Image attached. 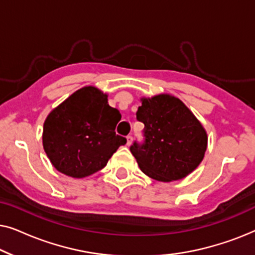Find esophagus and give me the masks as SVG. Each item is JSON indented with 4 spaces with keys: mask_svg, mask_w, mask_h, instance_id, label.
<instances>
[{
    "mask_svg": "<svg viewBox=\"0 0 255 255\" xmlns=\"http://www.w3.org/2000/svg\"><path fill=\"white\" fill-rule=\"evenodd\" d=\"M132 144V135H128L127 137V145L130 146Z\"/></svg>",
    "mask_w": 255,
    "mask_h": 255,
    "instance_id": "obj_1",
    "label": "esophagus"
}]
</instances>
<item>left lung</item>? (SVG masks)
<instances>
[{"mask_svg": "<svg viewBox=\"0 0 255 255\" xmlns=\"http://www.w3.org/2000/svg\"><path fill=\"white\" fill-rule=\"evenodd\" d=\"M137 120L142 122L144 144L130 151L146 175L161 182L183 179L204 158L208 134L180 99L169 94L141 97Z\"/></svg>", "mask_w": 255, "mask_h": 255, "instance_id": "1", "label": "left lung"}]
</instances>
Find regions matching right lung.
I'll list each match as a JSON object with an SVG mask.
<instances>
[{"label":"right lung","instance_id":"add662e5","mask_svg":"<svg viewBox=\"0 0 255 255\" xmlns=\"http://www.w3.org/2000/svg\"><path fill=\"white\" fill-rule=\"evenodd\" d=\"M120 121V111L108 104L106 93L94 86L83 87L48 114L43 128L44 151L65 175H92L127 144L115 132Z\"/></svg>","mask_w":255,"mask_h":255}]
</instances>
